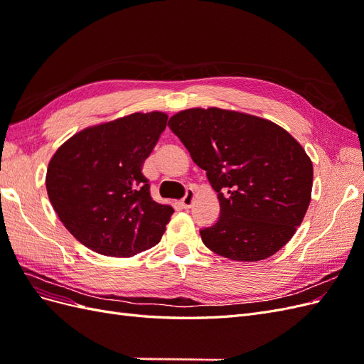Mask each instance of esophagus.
<instances>
[{"label": "esophagus", "mask_w": 364, "mask_h": 364, "mask_svg": "<svg viewBox=\"0 0 364 364\" xmlns=\"http://www.w3.org/2000/svg\"><path fill=\"white\" fill-rule=\"evenodd\" d=\"M193 202H194V191L188 190V191H186V194L183 196V199L181 200V203L185 209H188V208H191Z\"/></svg>", "instance_id": "esophagus-1"}]
</instances>
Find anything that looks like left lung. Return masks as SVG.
Listing matches in <instances>:
<instances>
[{
	"label": "left lung",
	"instance_id": "obj_1",
	"mask_svg": "<svg viewBox=\"0 0 364 364\" xmlns=\"http://www.w3.org/2000/svg\"><path fill=\"white\" fill-rule=\"evenodd\" d=\"M168 126L206 171L220 202L203 245L234 261H259L285 246L311 200L313 164L287 130L218 107L186 109Z\"/></svg>",
	"mask_w": 364,
	"mask_h": 364
}]
</instances>
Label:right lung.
Wrapping results in <instances>:
<instances>
[{
  "instance_id": "obj_1",
  "label": "right lung",
  "mask_w": 364,
  "mask_h": 364,
  "mask_svg": "<svg viewBox=\"0 0 364 364\" xmlns=\"http://www.w3.org/2000/svg\"><path fill=\"white\" fill-rule=\"evenodd\" d=\"M167 114H132L80 130L54 153L47 193L83 246L129 258L156 246L174 209L151 199L142 164L167 126Z\"/></svg>"
}]
</instances>
